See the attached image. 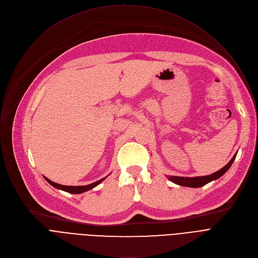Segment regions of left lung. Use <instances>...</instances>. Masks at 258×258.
I'll use <instances>...</instances> for the list:
<instances>
[{"label":"left lung","instance_id":"1","mask_svg":"<svg viewBox=\"0 0 258 258\" xmlns=\"http://www.w3.org/2000/svg\"><path fill=\"white\" fill-rule=\"evenodd\" d=\"M237 156V153L233 156V158L228 162L227 165H225L223 168H220L219 170H217L214 173L208 174V175H203V176H192V177H185V176H176V175H166V177L176 183L178 186H182V187H189V188H199V187H203L205 186L206 183L215 180L217 178H219L222 175H224L229 168L231 167V165L233 164L235 158Z\"/></svg>","mask_w":258,"mask_h":258}]
</instances>
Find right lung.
<instances>
[{
    "label": "right lung",
    "instance_id": "1",
    "mask_svg": "<svg viewBox=\"0 0 258 258\" xmlns=\"http://www.w3.org/2000/svg\"><path fill=\"white\" fill-rule=\"evenodd\" d=\"M45 179L50 183L51 186H53L54 188L58 189V190H62V191H65L67 193H71V194H82V193H85L95 187H97L99 183H101L107 176L95 181V182H92L90 183V185H86V186H64V185H60V183H57V182H54L52 181L51 179H49L48 177L44 176Z\"/></svg>",
    "mask_w": 258,
    "mask_h": 258
}]
</instances>
